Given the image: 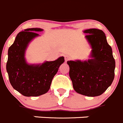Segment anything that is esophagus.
<instances>
[{"label": "esophagus", "instance_id": "34e87169", "mask_svg": "<svg viewBox=\"0 0 123 123\" xmlns=\"http://www.w3.org/2000/svg\"><path fill=\"white\" fill-rule=\"evenodd\" d=\"M70 59V56L69 55H65V62H67V61H68Z\"/></svg>", "mask_w": 123, "mask_h": 123}]
</instances>
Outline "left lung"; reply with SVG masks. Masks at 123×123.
Returning a JSON list of instances; mask_svg holds the SVG:
<instances>
[{"instance_id":"left-lung-1","label":"left lung","mask_w":123,"mask_h":123,"mask_svg":"<svg viewBox=\"0 0 123 123\" xmlns=\"http://www.w3.org/2000/svg\"><path fill=\"white\" fill-rule=\"evenodd\" d=\"M83 32L88 34L85 38L92 49L90 59L67 61L70 78L78 93L92 97L99 96L113 82L115 61L103 31L90 28Z\"/></svg>"}]
</instances>
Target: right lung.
Returning <instances> with one entry per match:
<instances>
[{
  "label": "right lung",
  "mask_w": 123,
  "mask_h": 123,
  "mask_svg": "<svg viewBox=\"0 0 123 123\" xmlns=\"http://www.w3.org/2000/svg\"><path fill=\"white\" fill-rule=\"evenodd\" d=\"M43 30L27 28L16 36L8 51L6 71L12 87L25 96H38L49 90L51 81L59 66L64 62L63 56L53 61L30 64L25 59L29 43Z\"/></svg>",
  "instance_id": "right-lung-1"
}]
</instances>
